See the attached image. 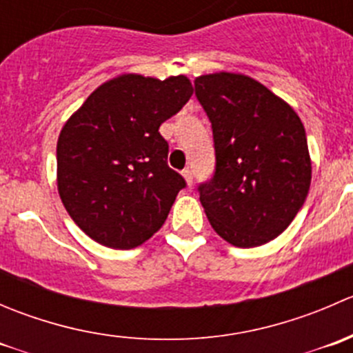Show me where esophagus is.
I'll use <instances>...</instances> for the list:
<instances>
[{
    "label": "esophagus",
    "instance_id": "34e87169",
    "mask_svg": "<svg viewBox=\"0 0 353 353\" xmlns=\"http://www.w3.org/2000/svg\"><path fill=\"white\" fill-rule=\"evenodd\" d=\"M183 176H184V179H186L188 186H191V184H193V170L184 169V170H183Z\"/></svg>",
    "mask_w": 353,
    "mask_h": 353
}]
</instances>
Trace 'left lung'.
I'll return each mask as SVG.
<instances>
[{"mask_svg": "<svg viewBox=\"0 0 353 353\" xmlns=\"http://www.w3.org/2000/svg\"><path fill=\"white\" fill-rule=\"evenodd\" d=\"M194 90L215 145V172L198 186L206 216L232 245L266 244L290 225L309 193L304 126L287 102L244 74H203Z\"/></svg>", "mask_w": 353, "mask_h": 353, "instance_id": "obj_1", "label": "left lung"}]
</instances>
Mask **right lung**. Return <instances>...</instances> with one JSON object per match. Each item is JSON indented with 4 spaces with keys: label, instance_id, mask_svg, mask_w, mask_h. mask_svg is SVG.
<instances>
[{
    "label": "right lung",
    "instance_id": "obj_1",
    "mask_svg": "<svg viewBox=\"0 0 353 353\" xmlns=\"http://www.w3.org/2000/svg\"><path fill=\"white\" fill-rule=\"evenodd\" d=\"M193 95L184 74H121L92 92L58 138V191L78 227L114 249L143 244L163 225L186 181L167 165L159 133Z\"/></svg>",
    "mask_w": 353,
    "mask_h": 353
}]
</instances>
